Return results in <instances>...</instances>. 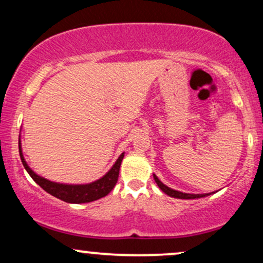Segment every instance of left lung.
<instances>
[{
  "label": "left lung",
  "mask_w": 263,
  "mask_h": 263,
  "mask_svg": "<svg viewBox=\"0 0 263 263\" xmlns=\"http://www.w3.org/2000/svg\"><path fill=\"white\" fill-rule=\"evenodd\" d=\"M155 178L157 185L159 186V188L162 189V192H164L165 194L170 195L172 198H178V199H195V198H203V197H206V195L209 194H186V193H182V192H178V190H174V189H171L168 188L167 185H164L161 180L158 179L156 176H153Z\"/></svg>",
  "instance_id": "1"
}]
</instances>
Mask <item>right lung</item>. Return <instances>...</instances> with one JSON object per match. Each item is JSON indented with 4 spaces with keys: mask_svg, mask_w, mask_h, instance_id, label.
<instances>
[{
    "mask_svg": "<svg viewBox=\"0 0 263 263\" xmlns=\"http://www.w3.org/2000/svg\"><path fill=\"white\" fill-rule=\"evenodd\" d=\"M20 156L26 171L28 172V174L32 177V179L34 180L42 189H44L45 192L52 194L53 197L60 199V200L66 201V203L75 204L90 203V201L98 200V199H100L102 197H106L108 193L114 189V186L116 185L117 179H119L120 165H121V162L123 159L122 153V155L119 157L116 163L114 164V167L107 172V174H105L101 179L96 180V182L85 184V185H66V184L49 182V180L37 176V174L27 165L25 158H23L22 151H21V144Z\"/></svg>",
    "mask_w": 263,
    "mask_h": 263,
    "instance_id": "obj_1",
    "label": "right lung"
}]
</instances>
